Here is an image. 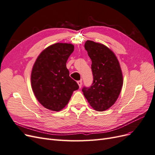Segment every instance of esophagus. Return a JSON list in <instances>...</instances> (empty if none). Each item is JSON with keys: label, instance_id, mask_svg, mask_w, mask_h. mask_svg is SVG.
Segmentation results:
<instances>
[{"label": "esophagus", "instance_id": "esophagus-1", "mask_svg": "<svg viewBox=\"0 0 155 155\" xmlns=\"http://www.w3.org/2000/svg\"><path fill=\"white\" fill-rule=\"evenodd\" d=\"M77 83H78V85H79V87L81 88V85H82V81H81V80L78 81H77Z\"/></svg>", "mask_w": 155, "mask_h": 155}]
</instances>
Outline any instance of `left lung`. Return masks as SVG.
Instances as JSON below:
<instances>
[{"label":"left lung","instance_id":"left-lung-1","mask_svg":"<svg viewBox=\"0 0 155 155\" xmlns=\"http://www.w3.org/2000/svg\"><path fill=\"white\" fill-rule=\"evenodd\" d=\"M85 48L92 61L94 81L82 91L94 109L104 111L118 100L124 83L122 71L116 55L105 45L87 40Z\"/></svg>","mask_w":155,"mask_h":155}]
</instances>
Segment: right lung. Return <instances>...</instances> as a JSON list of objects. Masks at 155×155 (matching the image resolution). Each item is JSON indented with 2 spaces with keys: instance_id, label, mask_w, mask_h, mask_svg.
I'll use <instances>...</instances> for the list:
<instances>
[{
  "instance_id": "right-lung-1",
  "label": "right lung",
  "mask_w": 155,
  "mask_h": 155,
  "mask_svg": "<svg viewBox=\"0 0 155 155\" xmlns=\"http://www.w3.org/2000/svg\"><path fill=\"white\" fill-rule=\"evenodd\" d=\"M74 50L70 43H57L41 51L32 67L31 85L37 100L45 108L58 112L66 106L78 83L69 76L66 63Z\"/></svg>"
}]
</instances>
